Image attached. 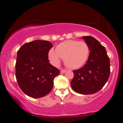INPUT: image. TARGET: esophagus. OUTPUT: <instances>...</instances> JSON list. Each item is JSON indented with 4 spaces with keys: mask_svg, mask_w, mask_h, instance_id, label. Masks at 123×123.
<instances>
[{
    "mask_svg": "<svg viewBox=\"0 0 123 123\" xmlns=\"http://www.w3.org/2000/svg\"><path fill=\"white\" fill-rule=\"evenodd\" d=\"M65 72H66L65 69H62L61 70V73H62V74L65 73Z\"/></svg>",
    "mask_w": 123,
    "mask_h": 123,
    "instance_id": "34e87169",
    "label": "esophagus"
}]
</instances>
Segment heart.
<instances>
[{
	"label": "heart",
	"mask_w": 123,
	"mask_h": 123,
	"mask_svg": "<svg viewBox=\"0 0 123 123\" xmlns=\"http://www.w3.org/2000/svg\"><path fill=\"white\" fill-rule=\"evenodd\" d=\"M89 53V47L85 42L68 40L59 44L55 51L50 50L49 58L54 65L60 63L61 58L68 68L75 69L81 67L86 62Z\"/></svg>",
	"instance_id": "heart-1"
}]
</instances>
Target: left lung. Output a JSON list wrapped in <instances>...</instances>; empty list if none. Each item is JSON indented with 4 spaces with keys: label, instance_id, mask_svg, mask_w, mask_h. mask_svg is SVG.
<instances>
[{
    "label": "left lung",
    "instance_id": "obj_1",
    "mask_svg": "<svg viewBox=\"0 0 123 123\" xmlns=\"http://www.w3.org/2000/svg\"><path fill=\"white\" fill-rule=\"evenodd\" d=\"M91 50L84 66L73 70L71 86L82 94L95 93L105 85L110 75V60L106 51L97 39L91 36L82 37Z\"/></svg>",
    "mask_w": 123,
    "mask_h": 123
}]
</instances>
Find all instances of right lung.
<instances>
[{
	"mask_svg": "<svg viewBox=\"0 0 123 123\" xmlns=\"http://www.w3.org/2000/svg\"><path fill=\"white\" fill-rule=\"evenodd\" d=\"M52 47L49 41L35 40L25 43L18 51L16 78L20 89L30 97L47 95L52 90L54 78L60 74L49 63L48 53Z\"/></svg>",
	"mask_w": 123,
	"mask_h": 123,
	"instance_id": "right-lung-1",
	"label": "right lung"
}]
</instances>
